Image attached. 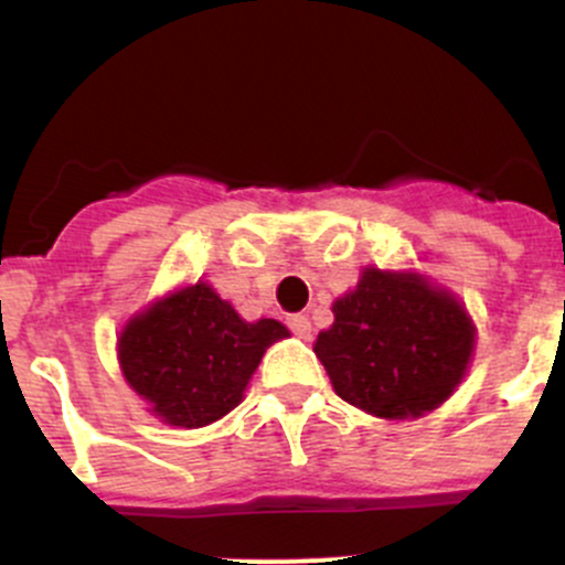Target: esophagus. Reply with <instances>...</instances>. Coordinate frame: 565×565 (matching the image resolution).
I'll return each mask as SVG.
<instances>
[{
    "label": "esophagus",
    "instance_id": "esophagus-1",
    "mask_svg": "<svg viewBox=\"0 0 565 565\" xmlns=\"http://www.w3.org/2000/svg\"><path fill=\"white\" fill-rule=\"evenodd\" d=\"M287 324H289V330L298 335V339H311V322H309V317H306V315L287 317Z\"/></svg>",
    "mask_w": 565,
    "mask_h": 565
}]
</instances>
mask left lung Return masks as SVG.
<instances>
[{"label": "left lung", "mask_w": 565, "mask_h": 565, "mask_svg": "<svg viewBox=\"0 0 565 565\" xmlns=\"http://www.w3.org/2000/svg\"><path fill=\"white\" fill-rule=\"evenodd\" d=\"M315 352L344 402L380 418H418L446 402L472 355V322L457 298L409 273L369 267L333 303Z\"/></svg>", "instance_id": "obj_1"}]
</instances>
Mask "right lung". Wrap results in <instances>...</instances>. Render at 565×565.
<instances>
[{
    "mask_svg": "<svg viewBox=\"0 0 565 565\" xmlns=\"http://www.w3.org/2000/svg\"><path fill=\"white\" fill-rule=\"evenodd\" d=\"M284 335L276 319L243 322L207 284H193L125 324L119 366L152 413L199 429L241 404L265 350Z\"/></svg>",
    "mask_w": 565,
    "mask_h": 565,
    "instance_id": "obj_1",
    "label": "right lung"
}]
</instances>
